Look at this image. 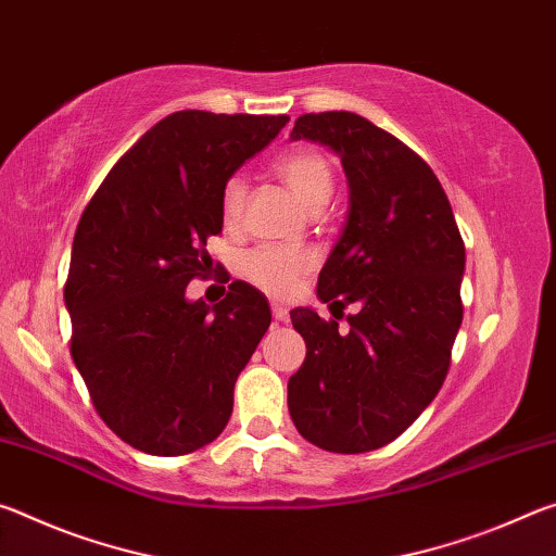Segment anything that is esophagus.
<instances>
[{
  "label": "esophagus",
  "mask_w": 556,
  "mask_h": 556,
  "mask_svg": "<svg viewBox=\"0 0 556 556\" xmlns=\"http://www.w3.org/2000/svg\"><path fill=\"white\" fill-rule=\"evenodd\" d=\"M271 316H275V321H279V324H287L289 321V312L285 308V304H271Z\"/></svg>",
  "instance_id": "esophagus-1"
}]
</instances>
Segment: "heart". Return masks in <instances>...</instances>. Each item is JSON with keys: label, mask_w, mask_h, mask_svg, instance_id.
I'll use <instances>...</instances> for the list:
<instances>
[{"label": "heart", "mask_w": 556, "mask_h": 556, "mask_svg": "<svg viewBox=\"0 0 556 556\" xmlns=\"http://www.w3.org/2000/svg\"><path fill=\"white\" fill-rule=\"evenodd\" d=\"M275 174L306 211L318 213L331 201L336 178L324 152L314 147H299L281 154L275 162ZM248 184L242 176H230L220 191V215L225 225H238L242 220ZM316 255L312 250L279 248V244H260L240 260L242 277L265 291L269 296H289L301 279L312 275Z\"/></svg>", "instance_id": "obj_1"}]
</instances>
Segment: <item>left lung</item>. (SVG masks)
Returning a JSON list of instances; mask_svg holds the SVG:
<instances>
[{
	"label": "left lung",
	"instance_id": "8db88e82",
	"mask_svg": "<svg viewBox=\"0 0 556 556\" xmlns=\"http://www.w3.org/2000/svg\"><path fill=\"white\" fill-rule=\"evenodd\" d=\"M291 139L341 156L351 211L318 275L333 318L291 312L306 361L289 378V414L314 446L363 454L397 439L444 384L466 248L439 178L390 131L355 112H308ZM351 303L349 331L338 332Z\"/></svg>",
	"mask_w": 556,
	"mask_h": 556
}]
</instances>
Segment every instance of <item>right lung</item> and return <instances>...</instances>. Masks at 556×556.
Here are the masks:
<instances>
[{
  "instance_id": "add662e5",
  "label": "right lung",
  "mask_w": 556,
  "mask_h": 556,
  "mask_svg": "<svg viewBox=\"0 0 556 556\" xmlns=\"http://www.w3.org/2000/svg\"><path fill=\"white\" fill-rule=\"evenodd\" d=\"M287 115L181 110L110 168L73 238L71 355L102 421L144 454L184 456L220 434L240 370L269 328L267 299L232 281L218 304L186 301L213 267L220 191Z\"/></svg>"
}]
</instances>
